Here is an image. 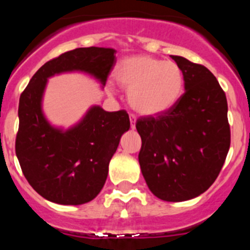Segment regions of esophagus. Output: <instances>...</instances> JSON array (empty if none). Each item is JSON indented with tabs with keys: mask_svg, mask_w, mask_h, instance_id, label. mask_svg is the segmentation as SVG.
<instances>
[{
	"mask_svg": "<svg viewBox=\"0 0 250 250\" xmlns=\"http://www.w3.org/2000/svg\"><path fill=\"white\" fill-rule=\"evenodd\" d=\"M129 119H130L131 129H135V125H136V116H135L134 114H130V115H129Z\"/></svg>",
	"mask_w": 250,
	"mask_h": 250,
	"instance_id": "1",
	"label": "esophagus"
}]
</instances>
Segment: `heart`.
Here are the masks:
<instances>
[{"label":"heart","instance_id":"1","mask_svg":"<svg viewBox=\"0 0 250 250\" xmlns=\"http://www.w3.org/2000/svg\"><path fill=\"white\" fill-rule=\"evenodd\" d=\"M114 79L128 89V100L143 115H156L174 107L185 87L183 71L177 63L148 55L123 59L114 70Z\"/></svg>","mask_w":250,"mask_h":250}]
</instances>
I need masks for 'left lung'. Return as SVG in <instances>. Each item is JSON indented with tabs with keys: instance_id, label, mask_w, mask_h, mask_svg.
<instances>
[{
	"instance_id": "8db88e82",
	"label": "left lung",
	"mask_w": 250,
	"mask_h": 250,
	"mask_svg": "<svg viewBox=\"0 0 250 250\" xmlns=\"http://www.w3.org/2000/svg\"><path fill=\"white\" fill-rule=\"evenodd\" d=\"M185 76L186 91L157 116L141 117L139 162L155 196L169 202L205 193L219 176L230 147L228 104L216 77L205 65L170 56Z\"/></svg>"
}]
</instances>
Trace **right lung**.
Returning <instances> with one entry per match:
<instances>
[{
	"instance_id": "add662e5",
	"label": "right lung",
	"mask_w": 250,
	"mask_h": 250,
	"mask_svg": "<svg viewBox=\"0 0 250 250\" xmlns=\"http://www.w3.org/2000/svg\"><path fill=\"white\" fill-rule=\"evenodd\" d=\"M115 53L99 47L67 51L44 63L20 96L16 156L29 185L45 200L77 206L95 199L107 180L120 139L130 127L127 111H105L100 105L91 107L67 130L53 127L42 111L48 79L83 71L105 85Z\"/></svg>"
}]
</instances>
